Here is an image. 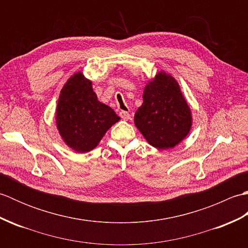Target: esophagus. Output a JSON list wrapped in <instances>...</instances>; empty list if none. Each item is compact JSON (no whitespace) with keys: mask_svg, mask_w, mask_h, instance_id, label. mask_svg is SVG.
I'll use <instances>...</instances> for the list:
<instances>
[{"mask_svg":"<svg viewBox=\"0 0 248 248\" xmlns=\"http://www.w3.org/2000/svg\"><path fill=\"white\" fill-rule=\"evenodd\" d=\"M120 114V117L123 118L124 120H129L130 119V114L128 112H124V110H121L119 113Z\"/></svg>","mask_w":248,"mask_h":248,"instance_id":"esophagus-1","label":"esophagus"}]
</instances>
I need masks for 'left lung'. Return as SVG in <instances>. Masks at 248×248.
<instances>
[{
  "instance_id": "8db88e82",
  "label": "left lung",
  "mask_w": 248,
  "mask_h": 248,
  "mask_svg": "<svg viewBox=\"0 0 248 248\" xmlns=\"http://www.w3.org/2000/svg\"><path fill=\"white\" fill-rule=\"evenodd\" d=\"M192 112L176 81L161 70L144 88L143 103L134 115L135 127L156 149L180 144L192 128Z\"/></svg>"
}]
</instances>
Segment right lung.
Wrapping results in <instances>:
<instances>
[{
	"instance_id": "1",
	"label": "right lung",
	"mask_w": 248,
	"mask_h": 248,
	"mask_svg": "<svg viewBox=\"0 0 248 248\" xmlns=\"http://www.w3.org/2000/svg\"><path fill=\"white\" fill-rule=\"evenodd\" d=\"M119 119L112 108L99 101L92 81L81 71L62 86L55 112L56 128L65 144L78 154L96 148Z\"/></svg>"
}]
</instances>
